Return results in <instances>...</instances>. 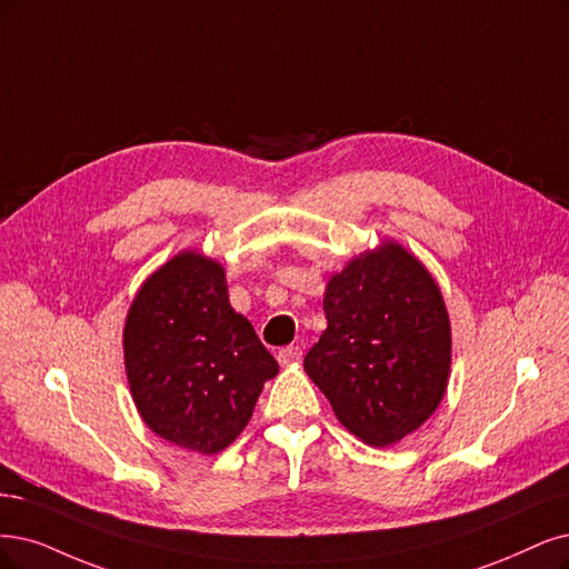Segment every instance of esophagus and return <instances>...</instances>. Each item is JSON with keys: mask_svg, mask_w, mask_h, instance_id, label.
Masks as SVG:
<instances>
[{"mask_svg": "<svg viewBox=\"0 0 569 569\" xmlns=\"http://www.w3.org/2000/svg\"><path fill=\"white\" fill-rule=\"evenodd\" d=\"M277 361L283 366V368H288V366H296V363H300L302 361V347H283V349H279V353H277Z\"/></svg>", "mask_w": 569, "mask_h": 569, "instance_id": "34e87169", "label": "esophagus"}]
</instances>
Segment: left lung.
<instances>
[{"label":"left lung","mask_w":569,"mask_h":569,"mask_svg":"<svg viewBox=\"0 0 569 569\" xmlns=\"http://www.w3.org/2000/svg\"><path fill=\"white\" fill-rule=\"evenodd\" d=\"M328 328L305 370L340 425L375 448L436 412L452 363L450 317L431 271L393 239L353 256L328 279Z\"/></svg>","instance_id":"1"}]
</instances>
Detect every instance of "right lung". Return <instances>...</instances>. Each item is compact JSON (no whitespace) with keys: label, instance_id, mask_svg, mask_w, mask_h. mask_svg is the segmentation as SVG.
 <instances>
[{"label":"right lung","instance_id":"add662e5","mask_svg":"<svg viewBox=\"0 0 569 569\" xmlns=\"http://www.w3.org/2000/svg\"><path fill=\"white\" fill-rule=\"evenodd\" d=\"M123 368L142 422L182 450L237 440L279 363L229 305L224 267L182 250L142 281L123 323Z\"/></svg>","mask_w":569,"mask_h":569}]
</instances>
